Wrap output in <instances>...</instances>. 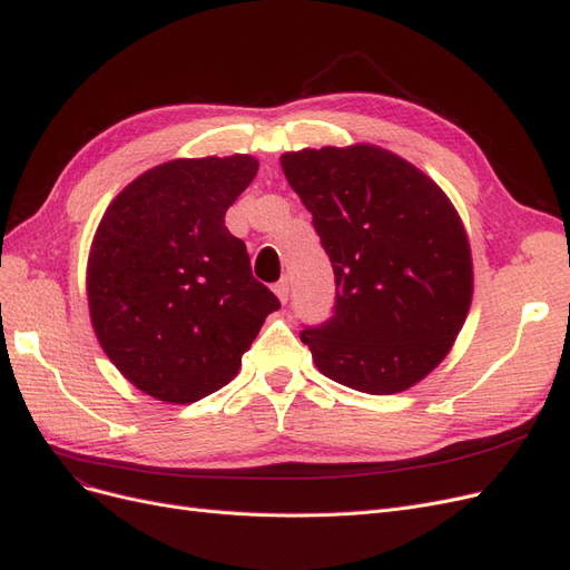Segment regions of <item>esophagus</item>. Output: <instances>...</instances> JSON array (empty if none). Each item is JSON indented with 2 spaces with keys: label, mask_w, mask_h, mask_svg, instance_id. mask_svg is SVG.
<instances>
[{
  "label": "esophagus",
  "mask_w": 570,
  "mask_h": 570,
  "mask_svg": "<svg viewBox=\"0 0 570 570\" xmlns=\"http://www.w3.org/2000/svg\"><path fill=\"white\" fill-rule=\"evenodd\" d=\"M273 292H275V295H278V299L285 304L287 297H289V281H287V278H281L278 283L273 285Z\"/></svg>",
  "instance_id": "esophagus-1"
}]
</instances>
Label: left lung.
<instances>
[{
	"label": "left lung",
	"mask_w": 570,
	"mask_h": 570,
	"mask_svg": "<svg viewBox=\"0 0 570 570\" xmlns=\"http://www.w3.org/2000/svg\"><path fill=\"white\" fill-rule=\"evenodd\" d=\"M335 273L333 316L302 342L331 381L394 394L452 350L473 297L471 245L438 183L375 145L281 157Z\"/></svg>",
	"instance_id": "obj_1"
}]
</instances>
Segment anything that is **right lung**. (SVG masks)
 Here are the masks:
<instances>
[{
	"label": "right lung",
	"mask_w": 570,
	"mask_h": 570,
	"mask_svg": "<svg viewBox=\"0 0 570 570\" xmlns=\"http://www.w3.org/2000/svg\"><path fill=\"white\" fill-rule=\"evenodd\" d=\"M247 154L149 168L101 216L88 258L95 335L128 381L170 404L228 385L281 302L226 228L254 180Z\"/></svg>",
	"instance_id": "add662e5"
}]
</instances>
